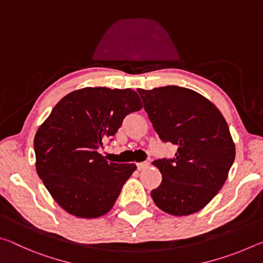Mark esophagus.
Segmentation results:
<instances>
[{"label":"esophagus","mask_w":263,"mask_h":263,"mask_svg":"<svg viewBox=\"0 0 263 263\" xmlns=\"http://www.w3.org/2000/svg\"><path fill=\"white\" fill-rule=\"evenodd\" d=\"M137 167H138V171H142V169H146V168L149 167V162L145 161V162L137 163Z\"/></svg>","instance_id":"34e87169"}]
</instances>
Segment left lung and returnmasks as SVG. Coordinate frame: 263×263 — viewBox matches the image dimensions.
Returning a JSON list of instances; mask_svg holds the SVG:
<instances>
[{
    "label": "left lung",
    "mask_w": 263,
    "mask_h": 263,
    "mask_svg": "<svg viewBox=\"0 0 263 263\" xmlns=\"http://www.w3.org/2000/svg\"><path fill=\"white\" fill-rule=\"evenodd\" d=\"M138 92L160 139L177 146L174 159L153 161L162 175L161 183L151 191L155 205L173 216L198 212L224 185L235 158L224 116L188 88L166 86Z\"/></svg>",
    "instance_id": "1"
}]
</instances>
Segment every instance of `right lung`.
I'll return each instance as SVG.
<instances>
[{
    "label": "right lung",
    "instance_id": "1",
    "mask_svg": "<svg viewBox=\"0 0 263 263\" xmlns=\"http://www.w3.org/2000/svg\"><path fill=\"white\" fill-rule=\"evenodd\" d=\"M142 108L132 89L87 87L58 102L34 136L35 169L69 215L97 218L112 209L135 163L106 161L97 152L125 116Z\"/></svg>",
    "mask_w": 263,
    "mask_h": 263
}]
</instances>
